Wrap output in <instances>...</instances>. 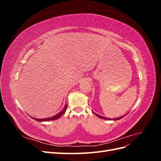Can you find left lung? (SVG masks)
Masks as SVG:
<instances>
[{"instance_id":"8db88e82","label":"left lung","mask_w":161,"mask_h":161,"mask_svg":"<svg viewBox=\"0 0 161 161\" xmlns=\"http://www.w3.org/2000/svg\"><path fill=\"white\" fill-rule=\"evenodd\" d=\"M93 113L97 116V117H99V118H101V119H108V120H118V119H120L121 118H124V117L125 116H122V117H119V118H115V119H109V118H105V117H103V116H101V115H98V114H95V112H93Z\"/></svg>"}]
</instances>
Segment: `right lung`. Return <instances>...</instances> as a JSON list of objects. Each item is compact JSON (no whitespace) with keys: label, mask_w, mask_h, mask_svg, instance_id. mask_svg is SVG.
I'll return each instance as SVG.
<instances>
[{"label":"right lung","mask_w":161,"mask_h":161,"mask_svg":"<svg viewBox=\"0 0 161 161\" xmlns=\"http://www.w3.org/2000/svg\"><path fill=\"white\" fill-rule=\"evenodd\" d=\"M66 109H67V104L65 105L64 109H63V110L62 111H60V113H58L57 115H56L54 116L50 117V118H43V119H37V118H33V119H34L37 121H40V122H42V121H51V120H56V119H59L60 117L65 113ZM31 118H32V117H31Z\"/></svg>","instance_id":"obj_1"}]
</instances>
